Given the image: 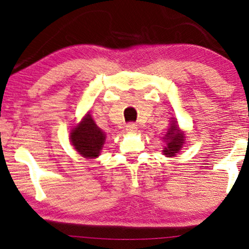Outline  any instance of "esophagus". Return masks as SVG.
Segmentation results:
<instances>
[{
  "instance_id": "obj_1",
  "label": "esophagus",
  "mask_w": 249,
  "mask_h": 249,
  "mask_svg": "<svg viewBox=\"0 0 249 249\" xmlns=\"http://www.w3.org/2000/svg\"><path fill=\"white\" fill-rule=\"evenodd\" d=\"M138 131V125L134 123H128L126 125V132L127 133H135Z\"/></svg>"
}]
</instances>
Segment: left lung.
Wrapping results in <instances>:
<instances>
[{
    "instance_id": "8db88e82",
    "label": "left lung",
    "mask_w": 249,
    "mask_h": 249,
    "mask_svg": "<svg viewBox=\"0 0 249 249\" xmlns=\"http://www.w3.org/2000/svg\"><path fill=\"white\" fill-rule=\"evenodd\" d=\"M164 139L167 140V148H164L163 152L168 157L175 156L184 144V134L177 127L176 123L171 124Z\"/></svg>"
}]
</instances>
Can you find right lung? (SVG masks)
<instances>
[{"label":"right lung","instance_id":"obj_1","mask_svg":"<svg viewBox=\"0 0 249 249\" xmlns=\"http://www.w3.org/2000/svg\"><path fill=\"white\" fill-rule=\"evenodd\" d=\"M71 143L80 155L86 158H96L99 156L106 136L103 131L94 124V122L88 114L83 118L81 124L72 129Z\"/></svg>","mask_w":249,"mask_h":249}]
</instances>
